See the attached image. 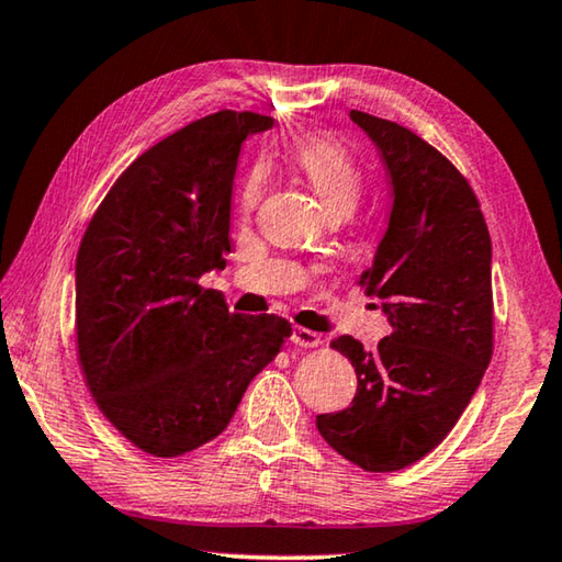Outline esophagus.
I'll use <instances>...</instances> for the list:
<instances>
[{"label":"esophagus","instance_id":"obj_1","mask_svg":"<svg viewBox=\"0 0 562 562\" xmlns=\"http://www.w3.org/2000/svg\"><path fill=\"white\" fill-rule=\"evenodd\" d=\"M292 345L304 347V349H315L322 345V337L317 331H312L307 327H294L292 329Z\"/></svg>","mask_w":562,"mask_h":562}]
</instances>
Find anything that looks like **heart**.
Listing matches in <instances>:
<instances>
[{"instance_id":"1","label":"heart","mask_w":562,"mask_h":562,"mask_svg":"<svg viewBox=\"0 0 562 562\" xmlns=\"http://www.w3.org/2000/svg\"><path fill=\"white\" fill-rule=\"evenodd\" d=\"M292 166L307 180L331 215H349L361 198L364 173L351 150L327 133H310L290 150ZM262 193V176L252 173L240 195L243 207H252Z\"/></svg>"}]
</instances>
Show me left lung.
<instances>
[{
    "label": "left lung",
    "instance_id": "1",
    "mask_svg": "<svg viewBox=\"0 0 562 562\" xmlns=\"http://www.w3.org/2000/svg\"><path fill=\"white\" fill-rule=\"evenodd\" d=\"M382 154L392 215L357 284L382 300L392 335L376 349L331 339L357 372L339 414H319L331 449L369 473L424 459L459 422L493 355L491 235L479 198L441 150L394 121L351 111Z\"/></svg>",
    "mask_w": 562,
    "mask_h": 562
}]
</instances>
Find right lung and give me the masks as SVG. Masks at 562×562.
Masks as SVG:
<instances>
[{"label": "right lung", "instance_id": "add662e5", "mask_svg": "<svg viewBox=\"0 0 562 562\" xmlns=\"http://www.w3.org/2000/svg\"><path fill=\"white\" fill-rule=\"evenodd\" d=\"M272 126L223 109L188 123L116 178L76 255V357L121 436L176 459L231 424L292 325L245 317L198 278L231 252L233 178L243 140Z\"/></svg>", "mask_w": 562, "mask_h": 562}]
</instances>
